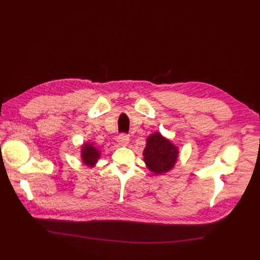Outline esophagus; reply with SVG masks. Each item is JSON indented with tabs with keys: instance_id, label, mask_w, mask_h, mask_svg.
<instances>
[{
	"instance_id": "esophagus-1",
	"label": "esophagus",
	"mask_w": 260,
	"mask_h": 260,
	"mask_svg": "<svg viewBox=\"0 0 260 260\" xmlns=\"http://www.w3.org/2000/svg\"><path fill=\"white\" fill-rule=\"evenodd\" d=\"M117 142H118L120 145H122V146H126V145L128 144V142H129V138H128L127 135L121 134V135L118 136Z\"/></svg>"
}]
</instances>
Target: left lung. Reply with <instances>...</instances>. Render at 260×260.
<instances>
[{
  "instance_id": "obj_1",
  "label": "left lung",
  "mask_w": 260,
  "mask_h": 260,
  "mask_svg": "<svg viewBox=\"0 0 260 260\" xmlns=\"http://www.w3.org/2000/svg\"><path fill=\"white\" fill-rule=\"evenodd\" d=\"M143 155L148 169L154 174L161 175L176 164L178 148L159 133H154L148 137Z\"/></svg>"
}]
</instances>
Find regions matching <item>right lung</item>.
I'll use <instances>...</instances> for the list:
<instances>
[{"instance_id": "1", "label": "right lung", "mask_w": 260, "mask_h": 260, "mask_svg": "<svg viewBox=\"0 0 260 260\" xmlns=\"http://www.w3.org/2000/svg\"><path fill=\"white\" fill-rule=\"evenodd\" d=\"M81 154H82L81 157L83 162L90 168L94 167V165L96 164L98 159L101 156L100 150H98L92 144H89V143H86L82 146Z\"/></svg>"}]
</instances>
